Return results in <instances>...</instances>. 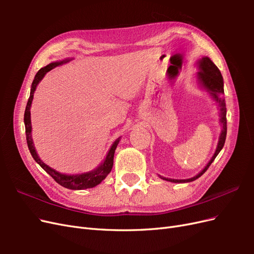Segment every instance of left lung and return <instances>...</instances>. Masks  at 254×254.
<instances>
[{
    "instance_id": "1",
    "label": "left lung",
    "mask_w": 254,
    "mask_h": 254,
    "mask_svg": "<svg viewBox=\"0 0 254 254\" xmlns=\"http://www.w3.org/2000/svg\"><path fill=\"white\" fill-rule=\"evenodd\" d=\"M197 66H198V72L196 74L197 76V81L198 84L200 86L205 92L209 93V95L212 97L213 101L217 104L218 109H219V122L221 124V131L219 133L218 137V143L216 150H215L214 155L212 156L211 160L207 162V164L204 166L203 170L198 173L196 176L191 177L190 179H171V178H165V177L159 176L161 179L174 182V183H187L191 182L199 177L202 176L209 166L212 164L215 158L217 157L220 150L222 149L226 142V135H227V108H226V102L224 97V79H222L221 73L219 68L214 64L213 61L209 57H202L197 60Z\"/></svg>"
}]
</instances>
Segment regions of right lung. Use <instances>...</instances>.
<instances>
[{
	"instance_id": "obj_1",
	"label": "right lung",
	"mask_w": 254,
	"mask_h": 254,
	"mask_svg": "<svg viewBox=\"0 0 254 254\" xmlns=\"http://www.w3.org/2000/svg\"><path fill=\"white\" fill-rule=\"evenodd\" d=\"M72 59H64L61 61H56V63H52L48 64L47 66L41 67L38 73L36 74L34 81L32 83V88H30V94L28 102L25 108V113H24V124H25V132H26V141H27V146L28 149L32 153V156L36 162L39 164L43 170L47 172L52 178L55 180L57 183H59L60 186H63L64 188L70 189V190H86V189H92L96 186H98L101 183L108 174L111 172L112 166H113V157H114V152L115 149L118 147V144L121 141V136L118 137L117 140L113 142L111 145V147L107 153L106 158L103 160V162L97 166L95 170L90 171L87 173H81V174H73V175H67V174H63L59 173L54 168L50 167L49 165L45 164L43 161L38 156V153L36 151L35 145L33 142V137H32V121H30V107H32L33 103V98H34V93L37 89L38 83H39L42 78L44 77V75L51 70H53L54 67H56L58 65H61L64 64L68 63Z\"/></svg>"
}]
</instances>
